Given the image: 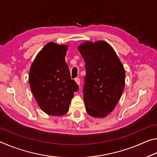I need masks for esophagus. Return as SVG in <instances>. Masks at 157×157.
<instances>
[{
  "label": "esophagus",
  "mask_w": 157,
  "mask_h": 157,
  "mask_svg": "<svg viewBox=\"0 0 157 157\" xmlns=\"http://www.w3.org/2000/svg\"><path fill=\"white\" fill-rule=\"evenodd\" d=\"M75 82H76V83L78 84V85H79V84H80V79H79V78H76L75 79Z\"/></svg>",
  "instance_id": "34e87169"
}]
</instances>
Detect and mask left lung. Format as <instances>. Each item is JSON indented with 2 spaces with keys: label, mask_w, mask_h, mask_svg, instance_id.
Masks as SVG:
<instances>
[{
  "label": "left lung",
  "mask_w": 157,
  "mask_h": 157,
  "mask_svg": "<svg viewBox=\"0 0 157 157\" xmlns=\"http://www.w3.org/2000/svg\"><path fill=\"white\" fill-rule=\"evenodd\" d=\"M78 50L86 68L83 98L86 112L95 118L107 116L123 92L124 67L112 47L105 41L84 42Z\"/></svg>",
  "instance_id": "1"
}]
</instances>
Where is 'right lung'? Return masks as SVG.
I'll return each instance as SVG.
<instances>
[{
    "instance_id": "add662e5",
    "label": "right lung",
    "mask_w": 157,
    "mask_h": 157,
    "mask_svg": "<svg viewBox=\"0 0 157 157\" xmlns=\"http://www.w3.org/2000/svg\"><path fill=\"white\" fill-rule=\"evenodd\" d=\"M66 50L65 45L50 42L36 55L30 67L32 92L39 107L48 115L67 113L74 93L79 89L66 63Z\"/></svg>"
}]
</instances>
